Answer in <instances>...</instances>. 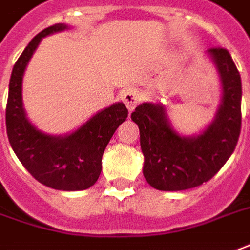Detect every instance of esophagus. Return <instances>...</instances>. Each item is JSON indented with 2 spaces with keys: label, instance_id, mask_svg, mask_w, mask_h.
I'll use <instances>...</instances> for the list:
<instances>
[{
  "label": "esophagus",
  "instance_id": "1",
  "mask_svg": "<svg viewBox=\"0 0 250 250\" xmlns=\"http://www.w3.org/2000/svg\"><path fill=\"white\" fill-rule=\"evenodd\" d=\"M139 100H141V98H139L138 93L134 89H127L123 91V103L125 104V106H127L128 111H132V109L137 106V104L139 103Z\"/></svg>",
  "mask_w": 250,
  "mask_h": 250
}]
</instances>
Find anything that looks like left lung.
Instances as JSON below:
<instances>
[{
  "label": "left lung",
  "mask_w": 250,
  "mask_h": 250,
  "mask_svg": "<svg viewBox=\"0 0 250 250\" xmlns=\"http://www.w3.org/2000/svg\"><path fill=\"white\" fill-rule=\"evenodd\" d=\"M218 72L222 98L203 131L183 135L169 122L163 104L142 103L131 113L138 125L144 176L157 190L178 191L209 181L234 152L241 132V76L223 47L205 50Z\"/></svg>",
  "instance_id": "obj_1"
}]
</instances>
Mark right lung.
Here are the masks:
<instances>
[{
	"label": "right lung",
	"instance_id": "obj_1",
	"mask_svg": "<svg viewBox=\"0 0 250 250\" xmlns=\"http://www.w3.org/2000/svg\"><path fill=\"white\" fill-rule=\"evenodd\" d=\"M64 23L50 25L35 35L12 69L6 104V132L13 152L30 174L42 185L56 190L89 189L101 174L104 150L116 128L128 116L123 103L101 109L64 135L41 131L27 118L23 105V76L42 38L64 31Z\"/></svg>",
	"mask_w": 250,
	"mask_h": 250
}]
</instances>
